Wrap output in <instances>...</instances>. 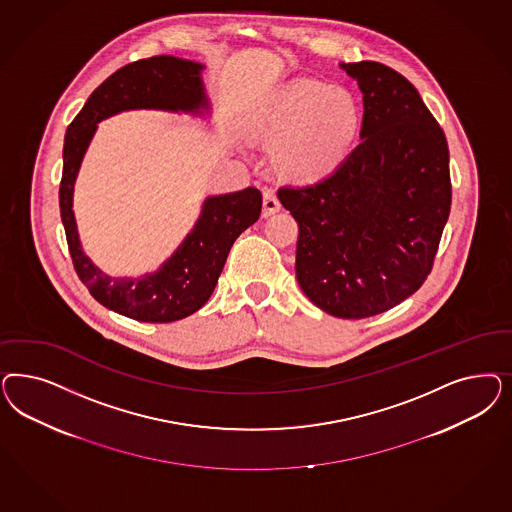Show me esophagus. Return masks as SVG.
<instances>
[{"label":"esophagus","mask_w":512,"mask_h":512,"mask_svg":"<svg viewBox=\"0 0 512 512\" xmlns=\"http://www.w3.org/2000/svg\"><path fill=\"white\" fill-rule=\"evenodd\" d=\"M281 201L273 194V192H265L264 194V216L275 215L281 211Z\"/></svg>","instance_id":"1"}]
</instances>
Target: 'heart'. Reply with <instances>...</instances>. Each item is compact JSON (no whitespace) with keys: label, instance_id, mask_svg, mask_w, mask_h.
Wrapping results in <instances>:
<instances>
[{"label":"heart","instance_id":"1","mask_svg":"<svg viewBox=\"0 0 512 512\" xmlns=\"http://www.w3.org/2000/svg\"><path fill=\"white\" fill-rule=\"evenodd\" d=\"M360 105L343 86L299 77L256 103L243 120L245 132L275 145L279 171L314 179L341 162L360 130Z\"/></svg>","mask_w":512,"mask_h":512}]
</instances>
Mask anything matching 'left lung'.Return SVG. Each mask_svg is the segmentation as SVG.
<instances>
[{
	"label": "left lung",
	"mask_w": 512,
	"mask_h": 512,
	"mask_svg": "<svg viewBox=\"0 0 512 512\" xmlns=\"http://www.w3.org/2000/svg\"><path fill=\"white\" fill-rule=\"evenodd\" d=\"M363 94L360 145L328 177L279 190L296 277L337 318L384 313L426 281L450 215L448 145L418 90L379 62L339 64Z\"/></svg>",
	"instance_id": "8db88e82"
}]
</instances>
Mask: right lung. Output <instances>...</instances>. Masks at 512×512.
Wrapping results in <instances>:
<instances>
[{
	"label": "right lung",
	"mask_w": 512,
	"mask_h": 512,
	"mask_svg": "<svg viewBox=\"0 0 512 512\" xmlns=\"http://www.w3.org/2000/svg\"><path fill=\"white\" fill-rule=\"evenodd\" d=\"M205 66L177 56H152L120 67L99 84L67 128L60 215L79 279L111 311L139 322H175L199 311L215 290L235 239L262 213V194L248 186L203 199L201 213L177 250L156 271L111 277L84 254L73 213V190L84 154L101 120L122 111H167L205 116L211 99L201 79Z\"/></svg>",
	"instance_id": "right-lung-1"
}]
</instances>
